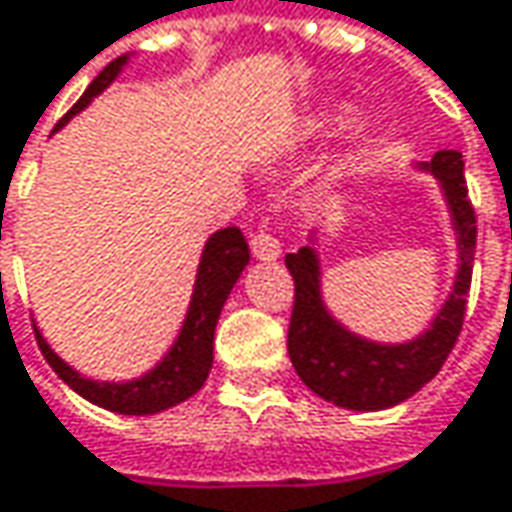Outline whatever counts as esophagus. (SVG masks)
Wrapping results in <instances>:
<instances>
[{"label":"esophagus","instance_id":"34e87169","mask_svg":"<svg viewBox=\"0 0 512 512\" xmlns=\"http://www.w3.org/2000/svg\"><path fill=\"white\" fill-rule=\"evenodd\" d=\"M250 253H253L256 262H276L282 247H279V241L271 233H256V236L250 238Z\"/></svg>","mask_w":512,"mask_h":512}]
</instances>
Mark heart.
<instances>
[{"instance_id":"b5f03b06","label":"heart","mask_w":512,"mask_h":512,"mask_svg":"<svg viewBox=\"0 0 512 512\" xmlns=\"http://www.w3.org/2000/svg\"><path fill=\"white\" fill-rule=\"evenodd\" d=\"M344 110H347L344 104H323V107L309 110V113L300 116L297 125L291 128V142L306 145V142H314V139L326 136L329 130L338 128V125L344 122ZM373 128H376V125H373V119H367V116H352V119H347V122H344V133H341L347 151L361 148V145L370 139Z\"/></svg>"}]
</instances>
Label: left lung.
<instances>
[{
    "label": "left lung",
    "mask_w": 512,
    "mask_h": 512,
    "mask_svg": "<svg viewBox=\"0 0 512 512\" xmlns=\"http://www.w3.org/2000/svg\"><path fill=\"white\" fill-rule=\"evenodd\" d=\"M417 171L440 183L457 244V271L449 297L431 323L411 341H373L347 329L323 300V227L311 230L306 247L285 256L294 276V311L288 326V355L303 384L320 399L347 411H384L411 399L428 384L455 347L475 259V212L466 198L463 160L457 151H437Z\"/></svg>",
    "instance_id": "8db88e82"
}]
</instances>
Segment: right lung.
Wrapping results in <instances>:
<instances>
[{
  "mask_svg": "<svg viewBox=\"0 0 512 512\" xmlns=\"http://www.w3.org/2000/svg\"><path fill=\"white\" fill-rule=\"evenodd\" d=\"M130 57L133 55L116 57L110 66H104L101 75L78 98V104L60 119L57 130L63 128L69 119H75L78 113H84L92 101L122 75V69L130 63ZM247 262H250V247H247V241H244L238 227L215 230L212 236L206 238L201 250V262H198V274H195V285H192V297H189V306H186V317H183V323L177 329V338L171 341V347L165 349L163 358L136 379L104 382V379L84 376L81 370H75L69 361H63L57 355L52 344L43 338L40 326L34 323L37 344H40L46 361L52 364L57 376L92 405H98L104 411H113V414H125V417H148V414L168 411V408L186 402L189 396H195L203 387V382L209 379L215 326H218L221 309H224L230 291L236 288L238 276L244 274Z\"/></svg>",
  "mask_w": 512,
  "mask_h": 512,
  "instance_id": "obj_1",
  "label": "right lung"
}]
</instances>
